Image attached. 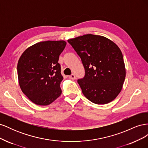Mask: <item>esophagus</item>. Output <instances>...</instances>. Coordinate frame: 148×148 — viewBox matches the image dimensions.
Segmentation results:
<instances>
[{
    "instance_id": "esophagus-1",
    "label": "esophagus",
    "mask_w": 148,
    "mask_h": 148,
    "mask_svg": "<svg viewBox=\"0 0 148 148\" xmlns=\"http://www.w3.org/2000/svg\"><path fill=\"white\" fill-rule=\"evenodd\" d=\"M75 75L74 74H71V75L69 76V78L71 79H75Z\"/></svg>"
}]
</instances>
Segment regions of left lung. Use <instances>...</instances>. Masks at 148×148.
Returning <instances> with one entry per match:
<instances>
[{"instance_id":"obj_1","label":"left lung","mask_w":148,"mask_h":148,"mask_svg":"<svg viewBox=\"0 0 148 148\" xmlns=\"http://www.w3.org/2000/svg\"><path fill=\"white\" fill-rule=\"evenodd\" d=\"M68 42L81 58L84 68V77L78 79L84 96L96 104L115 99L126 75L119 47L109 39L91 34L69 39Z\"/></svg>"}]
</instances>
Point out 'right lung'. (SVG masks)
Returning <instances> with one entry per match:
<instances>
[{
	"instance_id": "right-lung-1",
	"label": "right lung",
	"mask_w": 148,
	"mask_h": 148,
	"mask_svg": "<svg viewBox=\"0 0 148 148\" xmlns=\"http://www.w3.org/2000/svg\"><path fill=\"white\" fill-rule=\"evenodd\" d=\"M64 41H47L26 49L18 62L20 88L35 104L47 106L59 97L63 79L58 62L66 46Z\"/></svg>"
}]
</instances>
